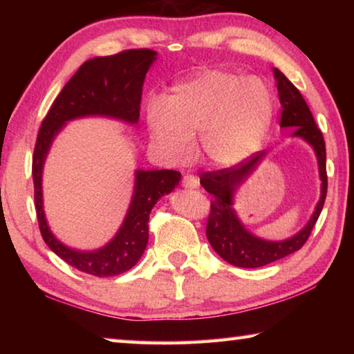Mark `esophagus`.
Returning <instances> with one entry per match:
<instances>
[{
	"label": "esophagus",
	"instance_id": "34e87169",
	"mask_svg": "<svg viewBox=\"0 0 354 354\" xmlns=\"http://www.w3.org/2000/svg\"><path fill=\"white\" fill-rule=\"evenodd\" d=\"M183 185L185 189H196L200 185V179L194 175H184L183 176Z\"/></svg>",
	"mask_w": 354,
	"mask_h": 354
}]
</instances>
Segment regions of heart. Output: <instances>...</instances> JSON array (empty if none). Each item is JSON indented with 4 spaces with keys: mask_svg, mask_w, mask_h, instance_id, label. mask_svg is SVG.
<instances>
[{
    "mask_svg": "<svg viewBox=\"0 0 354 354\" xmlns=\"http://www.w3.org/2000/svg\"><path fill=\"white\" fill-rule=\"evenodd\" d=\"M273 115L270 88L259 77L207 70L176 84L169 100H151L147 128L156 148L171 160L190 151L192 136L206 162L232 167L250 159Z\"/></svg>",
    "mask_w": 354,
    "mask_h": 354,
    "instance_id": "heart-1",
    "label": "heart"
}]
</instances>
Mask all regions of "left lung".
I'll return each instance as SVG.
<instances>
[{
  "instance_id": "obj_1",
  "label": "left lung",
  "mask_w": 354,
  "mask_h": 354,
  "mask_svg": "<svg viewBox=\"0 0 354 354\" xmlns=\"http://www.w3.org/2000/svg\"><path fill=\"white\" fill-rule=\"evenodd\" d=\"M273 76L277 80L281 103L279 127L292 128V137H299L313 147L322 181L320 198L309 221L297 234L284 241H266L248 231L239 218L234 209V195L261 165L267 151L256 153L248 160L231 169L203 173L200 184L212 195L211 214L206 226L207 241L221 259L230 262L231 266L243 268L267 266L301 248L306 243L315 221L319 220L326 198V148L322 131L317 128L313 113L298 88L278 68H273Z\"/></svg>"
}]
</instances>
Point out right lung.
<instances>
[{"label":"right lung","mask_w":354,"mask_h":354,"mask_svg":"<svg viewBox=\"0 0 354 354\" xmlns=\"http://www.w3.org/2000/svg\"><path fill=\"white\" fill-rule=\"evenodd\" d=\"M156 59L158 53L153 50H128L113 56L88 59L65 84L39 129L32 156V179L41 237L68 266L93 277H115L136 266L148 243L149 212L159 198L176 187L181 173L136 170L133 196L117 234L104 247L82 251L65 245L50 230L41 190L44 165L53 142L71 120L106 117L127 124L139 123L143 81Z\"/></svg>","instance_id":"add662e5"}]
</instances>
